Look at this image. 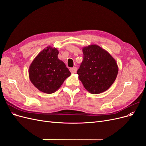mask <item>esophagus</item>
Here are the masks:
<instances>
[{"label":"esophagus","mask_w":146,"mask_h":146,"mask_svg":"<svg viewBox=\"0 0 146 146\" xmlns=\"http://www.w3.org/2000/svg\"><path fill=\"white\" fill-rule=\"evenodd\" d=\"M70 72H71L72 74L76 73V72H77V68L74 67V68H70Z\"/></svg>","instance_id":"1"}]
</instances>
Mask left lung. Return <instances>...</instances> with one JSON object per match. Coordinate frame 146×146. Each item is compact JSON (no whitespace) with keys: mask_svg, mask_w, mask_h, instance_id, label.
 <instances>
[{"mask_svg":"<svg viewBox=\"0 0 146 146\" xmlns=\"http://www.w3.org/2000/svg\"><path fill=\"white\" fill-rule=\"evenodd\" d=\"M82 51L83 60L77 72L79 80L91 94L107 91L117 76L119 69L115 59L96 44L83 47Z\"/></svg>","mask_w":146,"mask_h":146,"instance_id":"8db88e82","label":"left lung"}]
</instances>
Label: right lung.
Returning a JSON list of instances; mask_svg holds the SVG:
<instances>
[{
    "mask_svg": "<svg viewBox=\"0 0 146 146\" xmlns=\"http://www.w3.org/2000/svg\"><path fill=\"white\" fill-rule=\"evenodd\" d=\"M58 50L47 46L41 51L29 66L30 82L38 90L52 94L58 90L70 72L58 58Z\"/></svg>",
    "mask_w": 146,
    "mask_h": 146,
    "instance_id": "1",
    "label": "right lung"
}]
</instances>
